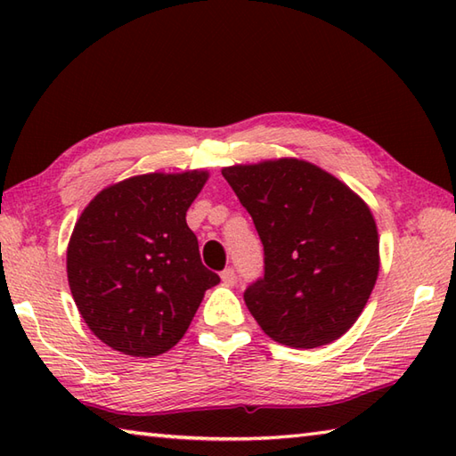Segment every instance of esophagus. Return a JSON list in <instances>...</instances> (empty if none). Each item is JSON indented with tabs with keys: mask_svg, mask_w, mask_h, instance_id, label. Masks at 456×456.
I'll return each mask as SVG.
<instances>
[{
	"mask_svg": "<svg viewBox=\"0 0 456 456\" xmlns=\"http://www.w3.org/2000/svg\"><path fill=\"white\" fill-rule=\"evenodd\" d=\"M221 280H223V282H225V284L233 286V284H235V280H237V276H235V270L231 268V266L223 270V273H221Z\"/></svg>",
	"mask_w": 456,
	"mask_h": 456,
	"instance_id": "1",
	"label": "esophagus"
}]
</instances>
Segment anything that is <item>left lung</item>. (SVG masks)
I'll return each mask as SVG.
<instances>
[{
	"label": "left lung",
	"mask_w": 456,
	"mask_h": 456,
	"mask_svg": "<svg viewBox=\"0 0 456 456\" xmlns=\"http://www.w3.org/2000/svg\"><path fill=\"white\" fill-rule=\"evenodd\" d=\"M223 178L265 247V276L245 289L263 331L294 348L345 335L380 268L366 203L331 174L296 159L223 168Z\"/></svg>",
	"instance_id": "8db88e82"
}]
</instances>
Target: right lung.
I'll list each match as a JSON object with an SVG mask.
<instances>
[{"mask_svg":"<svg viewBox=\"0 0 456 456\" xmlns=\"http://www.w3.org/2000/svg\"><path fill=\"white\" fill-rule=\"evenodd\" d=\"M208 172L144 174L105 188L68 245L72 297L92 333L131 356L167 353L219 276L186 223Z\"/></svg>","mask_w":456,"mask_h":456,"instance_id":"right-lung-1","label":"right lung"}]
</instances>
